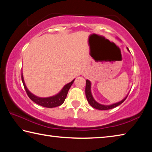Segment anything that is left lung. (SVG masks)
<instances>
[{
    "label": "left lung",
    "mask_w": 152,
    "mask_h": 152,
    "mask_svg": "<svg viewBox=\"0 0 152 152\" xmlns=\"http://www.w3.org/2000/svg\"><path fill=\"white\" fill-rule=\"evenodd\" d=\"M127 50L129 51V50L128 48H127ZM86 88H85V93H86V96L87 99V101H88V103L91 104V106H92L94 109H99V110H109V109H113V108L116 107L117 106H119L121 103H123V102L125 101V100L126 99V98L127 97V95L126 96L124 99L119 102H115V103H113L111 104H109V105H105V104H100L99 102H96L95 101L93 96H92V92H91V82L88 80H86Z\"/></svg>",
    "instance_id": "8db88e82"
}]
</instances>
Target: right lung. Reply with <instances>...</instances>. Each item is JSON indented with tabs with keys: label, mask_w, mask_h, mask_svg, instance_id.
<instances>
[{
	"label": "right lung",
	"mask_w": 152,
	"mask_h": 152,
	"mask_svg": "<svg viewBox=\"0 0 152 152\" xmlns=\"http://www.w3.org/2000/svg\"><path fill=\"white\" fill-rule=\"evenodd\" d=\"M21 79H22L23 84L24 88L25 89V91H26L28 96L30 98V99L34 102H35L36 104H39L40 106L47 107V108H53V107L60 106L61 104H62L64 103V101H65L66 98L67 96V94H68L69 89H70L72 84H73V82H74V80H75L74 79L72 81H71L70 82H69V83L66 84V85L63 87L62 89H61V91L56 95H53V96H49V97L43 98V97H39V96H35V94L31 93V92L28 90V88L26 86V84L25 83L23 76V72L21 74Z\"/></svg>",
	"instance_id": "1"
}]
</instances>
